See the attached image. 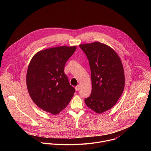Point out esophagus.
Masks as SVG:
<instances>
[{
    "instance_id": "1",
    "label": "esophagus",
    "mask_w": 151,
    "mask_h": 151,
    "mask_svg": "<svg viewBox=\"0 0 151 151\" xmlns=\"http://www.w3.org/2000/svg\"><path fill=\"white\" fill-rule=\"evenodd\" d=\"M79 89H80V86H77L75 87V90H76V91H79Z\"/></svg>"
}]
</instances>
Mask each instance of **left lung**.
<instances>
[{"label":"left lung","instance_id":"8db88e82","mask_svg":"<svg viewBox=\"0 0 151 151\" xmlns=\"http://www.w3.org/2000/svg\"><path fill=\"white\" fill-rule=\"evenodd\" d=\"M86 54L91 68L92 92L85 99L86 106L100 114L114 106L124 87V73L121 60L115 51L105 44L79 45Z\"/></svg>","mask_w":151,"mask_h":151}]
</instances>
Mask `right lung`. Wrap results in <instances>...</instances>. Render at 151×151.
Masks as SVG:
<instances>
[{"instance_id":"obj_1","label":"right lung","mask_w":151,"mask_h":151,"mask_svg":"<svg viewBox=\"0 0 151 151\" xmlns=\"http://www.w3.org/2000/svg\"><path fill=\"white\" fill-rule=\"evenodd\" d=\"M76 49V46L47 49L36 53L30 62L27 73L29 95L39 108L53 115L66 108L75 92L64 70Z\"/></svg>"}]
</instances>
